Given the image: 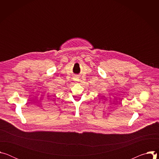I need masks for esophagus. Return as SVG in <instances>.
<instances>
[{"label": "esophagus", "mask_w": 159, "mask_h": 159, "mask_svg": "<svg viewBox=\"0 0 159 159\" xmlns=\"http://www.w3.org/2000/svg\"><path fill=\"white\" fill-rule=\"evenodd\" d=\"M75 80L76 81H78V80H79V79H78V77H75Z\"/></svg>", "instance_id": "34e87169"}]
</instances>
